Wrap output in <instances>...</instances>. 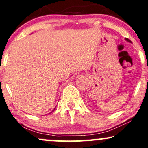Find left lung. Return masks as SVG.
<instances>
[{
	"mask_svg": "<svg viewBox=\"0 0 148 148\" xmlns=\"http://www.w3.org/2000/svg\"><path fill=\"white\" fill-rule=\"evenodd\" d=\"M126 40H127V41H129V42H131V40H130L129 39V38H126Z\"/></svg>",
	"mask_w": 148,
	"mask_h": 148,
	"instance_id": "left-lung-1",
	"label": "left lung"
}]
</instances>
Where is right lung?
Wrapping results in <instances>:
<instances>
[{
  "label": "right lung",
  "mask_w": 148,
  "mask_h": 148,
  "mask_svg": "<svg viewBox=\"0 0 148 148\" xmlns=\"http://www.w3.org/2000/svg\"><path fill=\"white\" fill-rule=\"evenodd\" d=\"M55 109H56V108H55ZM55 109H54V110H53V111H54V110H55Z\"/></svg>",
  "instance_id": "right-lung-1"
}]
</instances>
